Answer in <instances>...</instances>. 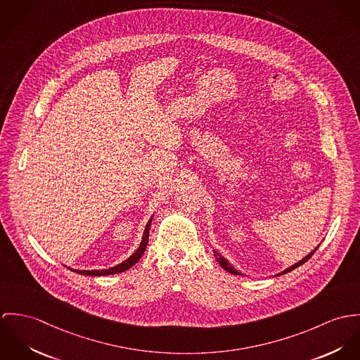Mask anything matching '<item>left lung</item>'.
Segmentation results:
<instances>
[{"label":"left lung","mask_w":360,"mask_h":360,"mask_svg":"<svg viewBox=\"0 0 360 360\" xmlns=\"http://www.w3.org/2000/svg\"><path fill=\"white\" fill-rule=\"evenodd\" d=\"M319 245L320 244H318V247H316L315 250H312V251H311V252H309V254H308L307 257H304V258H302L301 261H298L297 264H294V265L288 266L287 269H284L283 272H280V274H278L276 276H280V275H284V274H288V272H291L292 269H295V268L301 266L302 264H305V262H307V261H308V259H309V258H311V257H312V255L315 254V251H316V250L319 248ZM214 257L217 258V261H218V264L221 265V268H224V269H225L226 272H229V274H232V275H240V276H243V274H241L240 271H238V269H236V268H235V266H233V265H232V264H231V262H229L228 259H225V258H224V257H222V255H221V254H219L218 251H215V250H214Z\"/></svg>","instance_id":"left-lung-1"}]
</instances>
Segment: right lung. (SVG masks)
<instances>
[{
    "label": "right lung",
    "instance_id": "1",
    "mask_svg": "<svg viewBox=\"0 0 360 360\" xmlns=\"http://www.w3.org/2000/svg\"><path fill=\"white\" fill-rule=\"evenodd\" d=\"M153 215L150 217V219L148 221V224L145 226V231H143V235H142V240L139 243V247L125 261H122L121 264H117V265H115L112 268H108V269H92V271H79V269H72V268H69V269L73 271V272H77L80 275H84V276H108V275L121 274V272L132 268L141 259V257L143 255V252L146 250V245H148V241H149V231H150L152 221H153Z\"/></svg>",
    "mask_w": 360,
    "mask_h": 360
}]
</instances>
